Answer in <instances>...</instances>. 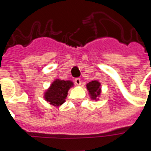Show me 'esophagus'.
Returning a JSON list of instances; mask_svg holds the SVG:
<instances>
[{"mask_svg":"<svg viewBox=\"0 0 151 151\" xmlns=\"http://www.w3.org/2000/svg\"><path fill=\"white\" fill-rule=\"evenodd\" d=\"M74 81H75L76 85H78V86H80L81 83V79L80 78H76L75 80H74Z\"/></svg>","mask_w":151,"mask_h":151,"instance_id":"34e87169","label":"esophagus"}]
</instances>
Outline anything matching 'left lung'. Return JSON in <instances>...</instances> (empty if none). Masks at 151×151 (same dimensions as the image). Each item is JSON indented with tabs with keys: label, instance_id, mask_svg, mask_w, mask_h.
<instances>
[{
	"label": "left lung",
	"instance_id": "1",
	"mask_svg": "<svg viewBox=\"0 0 151 151\" xmlns=\"http://www.w3.org/2000/svg\"><path fill=\"white\" fill-rule=\"evenodd\" d=\"M86 88H87V90L88 91V94H89L91 99L97 101L101 93V83L96 80L92 81L91 82H88L86 85Z\"/></svg>",
	"mask_w": 151,
	"mask_h": 151
}]
</instances>
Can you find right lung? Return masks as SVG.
I'll return each mask as SVG.
<instances>
[{
	"label": "right lung",
	"mask_w": 151,
	"mask_h": 151,
	"mask_svg": "<svg viewBox=\"0 0 151 151\" xmlns=\"http://www.w3.org/2000/svg\"><path fill=\"white\" fill-rule=\"evenodd\" d=\"M73 86V83L71 81L56 79L45 92V100L54 106H60L65 101L68 91Z\"/></svg>",
	"instance_id": "add662e5"
}]
</instances>
